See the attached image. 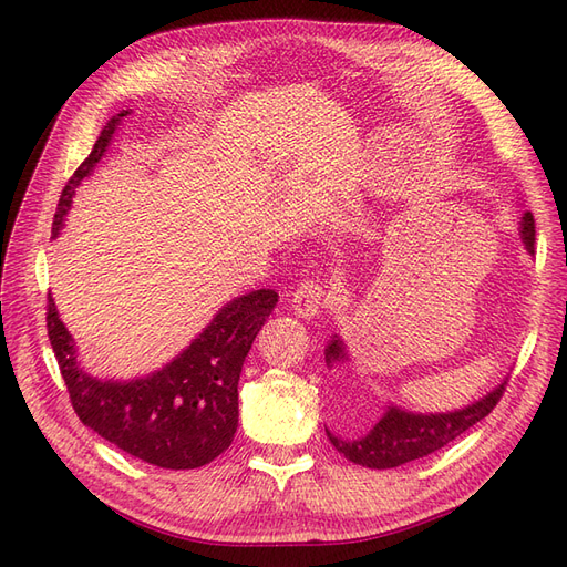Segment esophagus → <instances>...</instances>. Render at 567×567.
Listing matches in <instances>:
<instances>
[{"label": "esophagus", "instance_id": "1", "mask_svg": "<svg viewBox=\"0 0 567 567\" xmlns=\"http://www.w3.org/2000/svg\"><path fill=\"white\" fill-rule=\"evenodd\" d=\"M327 297H330V295H327V289L320 282L306 280L297 287L295 295H291V310H295L299 318L310 320V318H316L320 310L324 308Z\"/></svg>", "mask_w": 567, "mask_h": 567}]
</instances>
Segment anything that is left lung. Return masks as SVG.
<instances>
[{
    "label": "left lung",
    "mask_w": 567,
    "mask_h": 567,
    "mask_svg": "<svg viewBox=\"0 0 567 567\" xmlns=\"http://www.w3.org/2000/svg\"><path fill=\"white\" fill-rule=\"evenodd\" d=\"M520 240L527 249L529 257L535 254V218L529 212L520 216ZM324 362L327 368H334L337 362H351L346 343L339 334H334L324 346ZM506 386V377L497 383L495 389L487 391L483 398L473 400L471 405L452 410V412H410L405 408H398L393 403L386 405V412L381 414L379 422L360 437H341L327 429L337 452H341L346 460L368 466V468H395L408 462L422 460V456L433 454L435 450L445 447L454 437H460L473 424L485 419L495 405Z\"/></svg>",
    "instance_id": "1"
}]
</instances>
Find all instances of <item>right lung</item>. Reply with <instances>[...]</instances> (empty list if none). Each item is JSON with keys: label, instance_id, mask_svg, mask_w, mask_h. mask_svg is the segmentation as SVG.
Returning a JSON list of instances; mask_svg holds the SVG:
<instances>
[{"label": "right lung", "instance_id": "1", "mask_svg": "<svg viewBox=\"0 0 567 567\" xmlns=\"http://www.w3.org/2000/svg\"><path fill=\"white\" fill-rule=\"evenodd\" d=\"M107 120L89 157L61 193L51 237L56 240L72 195L105 155L122 120ZM278 303V291L254 289L224 303L209 324L164 368L136 379H99L78 360V346L47 299V330L82 424L107 443L159 468H197L228 450L237 431V381L254 339Z\"/></svg>", "mask_w": 567, "mask_h": 567}]
</instances>
